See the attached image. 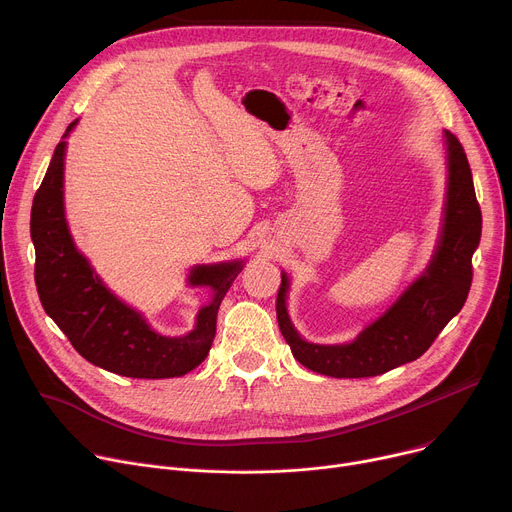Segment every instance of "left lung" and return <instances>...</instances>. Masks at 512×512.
<instances>
[{"label":"left lung","mask_w":512,"mask_h":512,"mask_svg":"<svg viewBox=\"0 0 512 512\" xmlns=\"http://www.w3.org/2000/svg\"><path fill=\"white\" fill-rule=\"evenodd\" d=\"M448 193L444 224L426 272L407 286L389 309L355 341L315 345L300 339L286 313L288 276L276 296V319L298 363L329 377H373L422 357L452 317L460 313L472 284V254L482 232L472 171L458 137L446 131Z\"/></svg>","instance_id":"obj_1"}]
</instances>
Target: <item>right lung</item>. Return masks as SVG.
I'll return each mask as SVG.
<instances>
[{
	"mask_svg": "<svg viewBox=\"0 0 512 512\" xmlns=\"http://www.w3.org/2000/svg\"><path fill=\"white\" fill-rule=\"evenodd\" d=\"M68 125L34 195L30 234L36 248L34 278L46 315L92 365L137 379L181 377L208 357L218 309L242 272V262L195 266L187 282L210 286L214 298L201 306L195 329L183 337L155 333L141 313L119 300L76 250L64 218V155Z\"/></svg>",
	"mask_w": 512,
	"mask_h": 512,
	"instance_id": "1",
	"label": "right lung"
}]
</instances>
